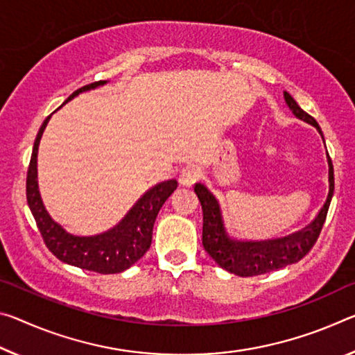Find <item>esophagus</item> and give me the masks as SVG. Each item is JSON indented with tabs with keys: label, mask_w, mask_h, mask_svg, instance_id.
I'll return each mask as SVG.
<instances>
[{
	"label": "esophagus",
	"mask_w": 355,
	"mask_h": 355,
	"mask_svg": "<svg viewBox=\"0 0 355 355\" xmlns=\"http://www.w3.org/2000/svg\"><path fill=\"white\" fill-rule=\"evenodd\" d=\"M199 177H200L199 167H196V166H187L184 168H182V172H180L178 182H180V184H182V187L191 188V187H194L196 180H198Z\"/></svg>",
	"instance_id": "34e87169"
}]
</instances>
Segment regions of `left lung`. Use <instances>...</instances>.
Returning a JSON list of instances; mask_svg holds the SVG:
<instances>
[{
    "label": "left lung",
    "instance_id": "8db88e82",
    "mask_svg": "<svg viewBox=\"0 0 355 355\" xmlns=\"http://www.w3.org/2000/svg\"><path fill=\"white\" fill-rule=\"evenodd\" d=\"M284 101L299 120L308 123L318 129L320 137L324 140L322 131L311 115H308L302 107L295 103V99L288 92H284ZM325 144V140H324ZM329 164V194L324 207L320 208L318 216L306 229L292 234L284 239H275L266 241H243L235 239L229 232L224 221V213L216 196L208 189L205 184L198 183L194 187V193L198 194L199 202L204 213V229H202V243L204 248L211 256L219 267L237 277H257L266 275L275 270L284 268L291 263H297L305 257L320 234L327 216L331 196H334V166L327 153Z\"/></svg>",
    "mask_w": 355,
    "mask_h": 355
}]
</instances>
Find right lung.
I'll return each mask as SVG.
<instances>
[{
	"instance_id": "1",
	"label": "right lung",
	"mask_w": 355,
	"mask_h": 355,
	"mask_svg": "<svg viewBox=\"0 0 355 355\" xmlns=\"http://www.w3.org/2000/svg\"><path fill=\"white\" fill-rule=\"evenodd\" d=\"M105 83L107 80H101L78 88L64 101V104L80 93L103 87ZM50 116L52 115L44 120L41 129H39L26 175V200L33 216H35L39 232L46 241L47 248L64 263L103 275L125 272L148 251L156 216L168 196L177 189V180H167V182H162L148 189L116 226L103 234L80 237V235L67 232L60 223H56L49 215L37 182L39 142H41Z\"/></svg>"
}]
</instances>
